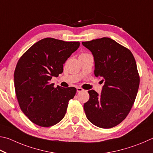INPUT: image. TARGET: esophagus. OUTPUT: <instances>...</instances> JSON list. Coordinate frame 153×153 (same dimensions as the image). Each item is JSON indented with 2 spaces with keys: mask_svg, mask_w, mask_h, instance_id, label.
Wrapping results in <instances>:
<instances>
[{
  "mask_svg": "<svg viewBox=\"0 0 153 153\" xmlns=\"http://www.w3.org/2000/svg\"><path fill=\"white\" fill-rule=\"evenodd\" d=\"M82 91H83V89H82V88H81V87H77V88H76V91H77V93L82 92Z\"/></svg>",
  "mask_w": 153,
  "mask_h": 153,
  "instance_id": "esophagus-1",
  "label": "esophagus"
}]
</instances>
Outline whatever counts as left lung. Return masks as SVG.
<instances>
[{
	"instance_id": "left-lung-1",
	"label": "left lung",
	"mask_w": 153,
	"mask_h": 153,
	"mask_svg": "<svg viewBox=\"0 0 153 153\" xmlns=\"http://www.w3.org/2000/svg\"><path fill=\"white\" fill-rule=\"evenodd\" d=\"M91 52L95 76L104 82L101 94L90 90L84 104L87 119L96 126L111 128L129 114L137 95L140 77L130 51L109 37L82 42Z\"/></svg>"
}]
</instances>
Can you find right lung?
Masks as SVG:
<instances>
[{
  "mask_svg": "<svg viewBox=\"0 0 153 153\" xmlns=\"http://www.w3.org/2000/svg\"><path fill=\"white\" fill-rule=\"evenodd\" d=\"M79 45V42L47 37L34 44L19 60L14 73L16 96L21 111L35 124L50 127L64 118L76 89L55 88L50 81L62 73L63 64Z\"/></svg>",
  "mask_w": 153,
  "mask_h": 153,
  "instance_id": "obj_1",
  "label": "right lung"
}]
</instances>
